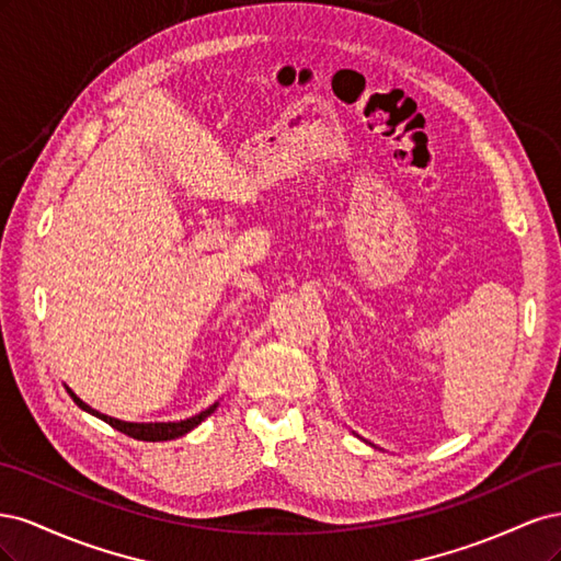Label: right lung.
Here are the masks:
<instances>
[{"label":"right lung","mask_w":561,"mask_h":561,"mask_svg":"<svg viewBox=\"0 0 561 561\" xmlns=\"http://www.w3.org/2000/svg\"><path fill=\"white\" fill-rule=\"evenodd\" d=\"M65 388H67V386H65ZM67 393L72 396V400L81 407L83 412H89V414H93V416H98V419H103L105 423H110L112 428L122 431L124 435H130V437H135V439H145V443H163V439L182 437V435H186L190 431H194L201 421H206V419L217 410V407H219V402H213V404L208 407V410H203V412H198V414H194V416H190V419H180V421L135 423V421H122V419H114V416H107V414H103V412L93 410L91 404H87L81 398L75 396L72 388H67Z\"/></svg>","instance_id":"add662e5"}]
</instances>
